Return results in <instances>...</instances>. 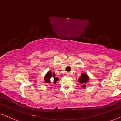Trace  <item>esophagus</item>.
Instances as JSON below:
<instances>
[{"instance_id":"34e87169","label":"esophagus","mask_w":121,"mask_h":121,"mask_svg":"<svg viewBox=\"0 0 121 121\" xmlns=\"http://www.w3.org/2000/svg\"><path fill=\"white\" fill-rule=\"evenodd\" d=\"M66 75H67V76H70V73H69V72H66Z\"/></svg>"}]
</instances>
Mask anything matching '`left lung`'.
I'll return each mask as SVG.
<instances>
[{"instance_id":"8db88e82","label":"left lung","mask_w":121,"mask_h":121,"mask_svg":"<svg viewBox=\"0 0 121 121\" xmlns=\"http://www.w3.org/2000/svg\"><path fill=\"white\" fill-rule=\"evenodd\" d=\"M89 81V77L86 73H82V75L80 76V77L78 79V81L82 85V87H86V84Z\"/></svg>"}]
</instances>
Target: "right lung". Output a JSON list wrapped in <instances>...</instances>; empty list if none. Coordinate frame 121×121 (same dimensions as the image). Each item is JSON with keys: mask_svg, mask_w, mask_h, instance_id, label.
I'll return each instance as SVG.
<instances>
[{"mask_svg": "<svg viewBox=\"0 0 121 121\" xmlns=\"http://www.w3.org/2000/svg\"><path fill=\"white\" fill-rule=\"evenodd\" d=\"M55 73H52L50 72H48V73L46 74L45 76V78H44V81L46 83H51V79L52 78V80L53 82V83H55L56 82V81L58 80V78L55 77Z\"/></svg>", "mask_w": 121, "mask_h": 121, "instance_id": "obj_1", "label": "right lung"}]
</instances>
